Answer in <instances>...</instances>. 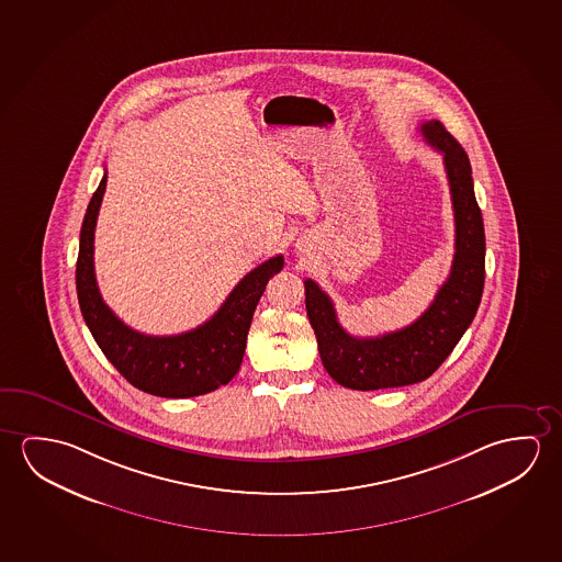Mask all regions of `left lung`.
<instances>
[{"instance_id": "obj_1", "label": "left lung", "mask_w": 562, "mask_h": 562, "mask_svg": "<svg viewBox=\"0 0 562 562\" xmlns=\"http://www.w3.org/2000/svg\"><path fill=\"white\" fill-rule=\"evenodd\" d=\"M424 139L443 156L456 217V255L449 277L430 307L408 327L381 337H352L340 327L335 305L319 285L305 280V310L321 362L342 387L358 391L403 387L430 378L475 319L484 288V225L476 204L471 164L440 121L420 124Z\"/></svg>"}]
</instances>
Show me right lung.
Instances as JSON below:
<instances>
[{
  "label": "right lung",
  "instance_id": "1",
  "mask_svg": "<svg viewBox=\"0 0 562 562\" xmlns=\"http://www.w3.org/2000/svg\"><path fill=\"white\" fill-rule=\"evenodd\" d=\"M104 189L106 173L87 206L76 267L79 307L97 345L124 380L156 397H196L227 385L239 372L260 295L284 267V257L278 255L252 268L204 325L173 337L142 335L109 310L97 285L93 239Z\"/></svg>",
  "mask_w": 562,
  "mask_h": 562
}]
</instances>
